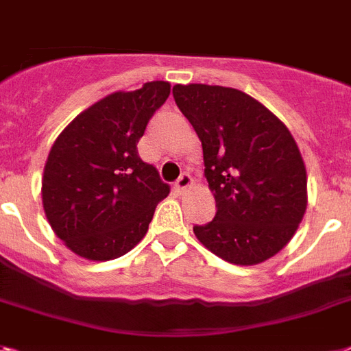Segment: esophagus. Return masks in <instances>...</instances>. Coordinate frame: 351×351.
Here are the masks:
<instances>
[{
  "instance_id": "34e87169",
  "label": "esophagus",
  "mask_w": 351,
  "mask_h": 351,
  "mask_svg": "<svg viewBox=\"0 0 351 351\" xmlns=\"http://www.w3.org/2000/svg\"><path fill=\"white\" fill-rule=\"evenodd\" d=\"M176 191H185L189 189L191 185H193V176L189 175V173H184V175H180V178L176 180Z\"/></svg>"
}]
</instances>
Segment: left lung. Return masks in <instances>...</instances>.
I'll return each mask as SVG.
<instances>
[{
    "label": "left lung",
    "instance_id": "left-lung-1",
    "mask_svg": "<svg viewBox=\"0 0 351 351\" xmlns=\"http://www.w3.org/2000/svg\"><path fill=\"white\" fill-rule=\"evenodd\" d=\"M176 106L202 142L215 220L196 225L205 249L234 265H258L292 240L308 193L294 136L254 97L209 84L173 86Z\"/></svg>",
    "mask_w": 351,
    "mask_h": 351
}]
</instances>
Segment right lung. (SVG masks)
<instances>
[{
  "instance_id": "add662e5",
  "label": "right lung",
  "mask_w": 351,
  "mask_h": 351,
  "mask_svg": "<svg viewBox=\"0 0 351 351\" xmlns=\"http://www.w3.org/2000/svg\"><path fill=\"white\" fill-rule=\"evenodd\" d=\"M169 93L167 81L110 93L79 113L53 142L43 173V209L73 254L110 261L146 236L169 185L138 156L136 144Z\"/></svg>"
}]
</instances>
